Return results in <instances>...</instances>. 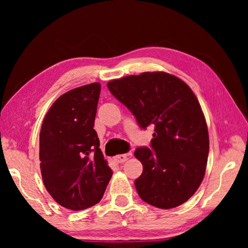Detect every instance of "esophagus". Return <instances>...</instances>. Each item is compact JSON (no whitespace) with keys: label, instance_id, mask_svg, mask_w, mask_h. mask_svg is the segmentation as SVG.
I'll use <instances>...</instances> for the list:
<instances>
[{"label":"esophagus","instance_id":"34e87169","mask_svg":"<svg viewBox=\"0 0 248 248\" xmlns=\"http://www.w3.org/2000/svg\"><path fill=\"white\" fill-rule=\"evenodd\" d=\"M132 156V153L131 152H128V153H124V154H119V155H116V156L114 157L115 161L117 163H124L127 161L128 158H130Z\"/></svg>","mask_w":248,"mask_h":248}]
</instances>
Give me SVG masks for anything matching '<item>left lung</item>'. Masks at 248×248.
<instances>
[{"label": "left lung", "mask_w": 248, "mask_h": 248, "mask_svg": "<svg viewBox=\"0 0 248 248\" xmlns=\"http://www.w3.org/2000/svg\"><path fill=\"white\" fill-rule=\"evenodd\" d=\"M108 90L136 117L154 125L151 150L134 151L143 171L134 180L140 198L161 209L178 207L198 189L205 173L209 134L194 92L165 72H144L108 82Z\"/></svg>", "instance_id": "obj_1"}]
</instances>
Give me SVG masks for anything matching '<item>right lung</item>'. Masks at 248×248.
Here are the masks:
<instances>
[{"label": "right lung", "mask_w": 248, "mask_h": 248, "mask_svg": "<svg viewBox=\"0 0 248 248\" xmlns=\"http://www.w3.org/2000/svg\"><path fill=\"white\" fill-rule=\"evenodd\" d=\"M100 84L61 95L40 130V170L46 189L66 209L84 210L103 198L112 176L93 129Z\"/></svg>", "instance_id": "right-lung-1"}]
</instances>
